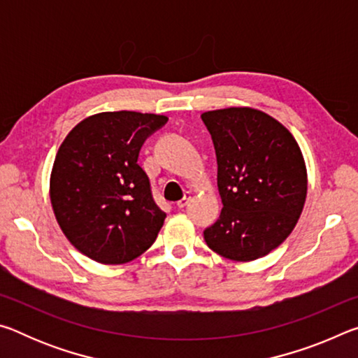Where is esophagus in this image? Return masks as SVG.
<instances>
[{
  "label": "esophagus",
  "instance_id": "1",
  "mask_svg": "<svg viewBox=\"0 0 358 358\" xmlns=\"http://www.w3.org/2000/svg\"><path fill=\"white\" fill-rule=\"evenodd\" d=\"M189 199H191V192H185L183 199H180V201L177 202V207L178 208H185L186 205H187V202H189Z\"/></svg>",
  "mask_w": 358,
  "mask_h": 358
}]
</instances>
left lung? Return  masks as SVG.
Returning <instances> with one entry per match:
<instances>
[{
    "mask_svg": "<svg viewBox=\"0 0 358 358\" xmlns=\"http://www.w3.org/2000/svg\"><path fill=\"white\" fill-rule=\"evenodd\" d=\"M217 159L221 215L203 230L208 248L232 260L273 251L292 232L306 199V167L284 126L256 108L202 113Z\"/></svg>",
    "mask_w": 358,
    "mask_h": 358,
    "instance_id": "1",
    "label": "left lung"
}]
</instances>
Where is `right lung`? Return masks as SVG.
Segmentation results:
<instances>
[{"label": "right lung", "instance_id": "1", "mask_svg": "<svg viewBox=\"0 0 358 358\" xmlns=\"http://www.w3.org/2000/svg\"><path fill=\"white\" fill-rule=\"evenodd\" d=\"M167 120L104 112L80 121L64 138L52 169V207L66 237L87 257L124 264L155 243L166 213L137 159Z\"/></svg>", "mask_w": 358, "mask_h": 358}]
</instances>
